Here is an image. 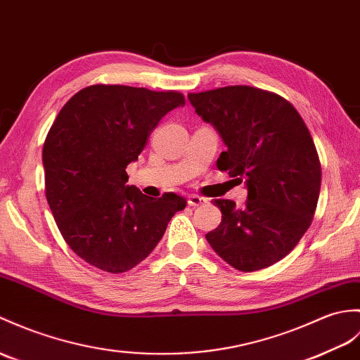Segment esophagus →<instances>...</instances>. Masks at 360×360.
<instances>
[{
    "label": "esophagus",
    "mask_w": 360,
    "mask_h": 360,
    "mask_svg": "<svg viewBox=\"0 0 360 360\" xmlns=\"http://www.w3.org/2000/svg\"><path fill=\"white\" fill-rule=\"evenodd\" d=\"M187 202H188L190 207H196V205L207 204V199L202 198V196H199V195H190L188 199H187Z\"/></svg>",
    "instance_id": "34e87169"
}]
</instances>
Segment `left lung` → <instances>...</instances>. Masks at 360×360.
I'll use <instances>...</instances> for the list:
<instances>
[{
	"instance_id": "1",
	"label": "left lung",
	"mask_w": 360,
	"mask_h": 360,
	"mask_svg": "<svg viewBox=\"0 0 360 360\" xmlns=\"http://www.w3.org/2000/svg\"><path fill=\"white\" fill-rule=\"evenodd\" d=\"M191 105L219 131L227 150L218 169L245 178L248 196L221 208L218 229L205 239L239 271H256L285 257L311 225L322 169L304 120L285 98L252 86L188 94Z\"/></svg>"
}]
</instances>
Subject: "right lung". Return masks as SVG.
<instances>
[{
	"label": "right lung",
	"instance_id": "obj_1",
	"mask_svg": "<svg viewBox=\"0 0 360 360\" xmlns=\"http://www.w3.org/2000/svg\"><path fill=\"white\" fill-rule=\"evenodd\" d=\"M186 104L176 90L94 84L75 94L50 127L44 147L46 198L73 253L107 273L131 270L153 252L187 200L142 195L129 181L162 116Z\"/></svg>",
	"mask_w": 360,
	"mask_h": 360
}]
</instances>
